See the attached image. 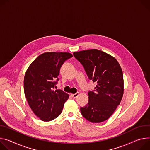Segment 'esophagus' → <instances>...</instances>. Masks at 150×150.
<instances>
[{
    "label": "esophagus",
    "mask_w": 150,
    "mask_h": 150,
    "mask_svg": "<svg viewBox=\"0 0 150 150\" xmlns=\"http://www.w3.org/2000/svg\"><path fill=\"white\" fill-rule=\"evenodd\" d=\"M79 95V93H74V94H71V96L73 98H76Z\"/></svg>",
    "instance_id": "esophagus-1"
}]
</instances>
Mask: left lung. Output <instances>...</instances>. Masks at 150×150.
Masks as SVG:
<instances>
[{"label":"left lung","mask_w":150,"mask_h":150,"mask_svg":"<svg viewBox=\"0 0 150 150\" xmlns=\"http://www.w3.org/2000/svg\"><path fill=\"white\" fill-rule=\"evenodd\" d=\"M73 55L84 67L89 79L96 83L95 90L88 92V104L80 108L81 113L92 123L104 122L113 114L123 97L121 67L114 57L95 49L74 52Z\"/></svg>","instance_id":"left-lung-1"}]
</instances>
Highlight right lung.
<instances>
[{
    "label": "right lung",
    "instance_id": "right-lung-1",
    "mask_svg": "<svg viewBox=\"0 0 150 150\" xmlns=\"http://www.w3.org/2000/svg\"><path fill=\"white\" fill-rule=\"evenodd\" d=\"M71 57L69 52H45L33 61L26 71L24 93L31 109L42 121L57 118L69 98L63 91L54 88L61 65Z\"/></svg>",
    "mask_w": 150,
    "mask_h": 150
}]
</instances>
